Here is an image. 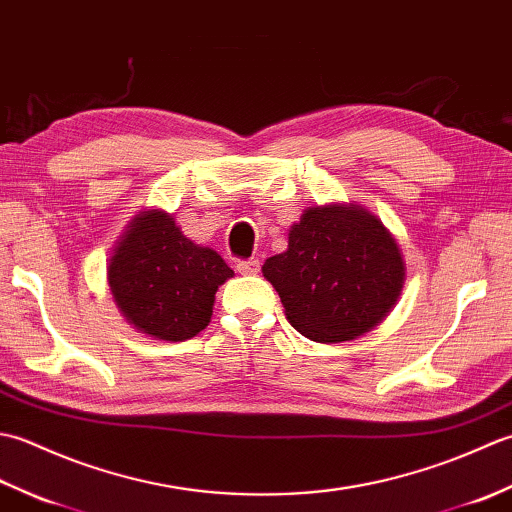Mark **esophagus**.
I'll use <instances>...</instances> for the list:
<instances>
[{"mask_svg": "<svg viewBox=\"0 0 512 512\" xmlns=\"http://www.w3.org/2000/svg\"><path fill=\"white\" fill-rule=\"evenodd\" d=\"M259 268H262V264H259L257 257H250V259H242V262H237V273H242V275H257Z\"/></svg>", "mask_w": 512, "mask_h": 512, "instance_id": "obj_1", "label": "esophagus"}]
</instances>
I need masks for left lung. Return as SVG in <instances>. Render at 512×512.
Wrapping results in <instances>:
<instances>
[{
  "label": "left lung",
  "instance_id": "left-lung-1",
  "mask_svg": "<svg viewBox=\"0 0 512 512\" xmlns=\"http://www.w3.org/2000/svg\"><path fill=\"white\" fill-rule=\"evenodd\" d=\"M264 277L292 328L317 343L356 339L383 321L405 284L396 239L361 206H317L290 228L288 250Z\"/></svg>",
  "mask_w": 512,
  "mask_h": 512
}]
</instances>
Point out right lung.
I'll list each match as a JSON object with an SVG mask.
<instances>
[{
  "label": "right lung",
  "mask_w": 512,
  "mask_h": 512,
  "mask_svg": "<svg viewBox=\"0 0 512 512\" xmlns=\"http://www.w3.org/2000/svg\"><path fill=\"white\" fill-rule=\"evenodd\" d=\"M233 270L211 248L193 244L176 220L145 211L127 226L107 266L116 306L136 330L184 341L211 321L215 292Z\"/></svg>",
  "instance_id": "right-lung-1"
}]
</instances>
